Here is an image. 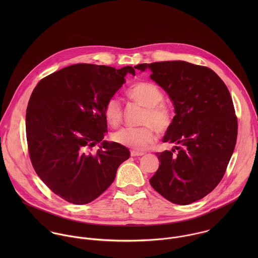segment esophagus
I'll list each match as a JSON object with an SVG mask.
<instances>
[{
  "mask_svg": "<svg viewBox=\"0 0 258 258\" xmlns=\"http://www.w3.org/2000/svg\"><path fill=\"white\" fill-rule=\"evenodd\" d=\"M145 153L144 152H139V151H136V150H132L131 151V156L132 157H138V156H143Z\"/></svg>",
  "mask_w": 258,
  "mask_h": 258,
  "instance_id": "esophagus-1",
  "label": "esophagus"
}]
</instances>
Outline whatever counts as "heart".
Wrapping results in <instances>:
<instances>
[{
	"label": "heart",
	"instance_id": "obj_1",
	"mask_svg": "<svg viewBox=\"0 0 258 258\" xmlns=\"http://www.w3.org/2000/svg\"><path fill=\"white\" fill-rule=\"evenodd\" d=\"M127 95L133 101L146 108L142 124L150 126L120 129L113 133L112 139L125 147L143 151L150 147L156 140V135L151 126L159 132H164L168 129L171 124L170 112L162 103L164 99L163 92L154 83L138 82L129 88ZM104 113L112 126H117L122 122L123 110L118 99L110 98L105 103Z\"/></svg>",
	"mask_w": 258,
	"mask_h": 258
}]
</instances>
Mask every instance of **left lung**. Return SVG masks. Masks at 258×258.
Instances as JSON below:
<instances>
[{
  "mask_svg": "<svg viewBox=\"0 0 258 258\" xmlns=\"http://www.w3.org/2000/svg\"><path fill=\"white\" fill-rule=\"evenodd\" d=\"M173 102L175 113L163 142L175 146L156 153L160 166L150 184L177 205H189L221 182L237 137L229 91L209 68L183 60L141 63Z\"/></svg>",
  "mask_w": 258,
  "mask_h": 258,
  "instance_id": "1",
  "label": "left lung"
}]
</instances>
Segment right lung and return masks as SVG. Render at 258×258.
I'll return each mask as SVG.
<instances>
[{"label":"right lung","mask_w":258,"mask_h":258,"mask_svg":"<svg viewBox=\"0 0 258 258\" xmlns=\"http://www.w3.org/2000/svg\"><path fill=\"white\" fill-rule=\"evenodd\" d=\"M135 75L132 67L77 63L37 83L26 114V132L33 167L55 195L85 205L103 194L130 151L103 141L107 133L105 103ZM99 144L91 154L90 150Z\"/></svg>","instance_id":"1"}]
</instances>
